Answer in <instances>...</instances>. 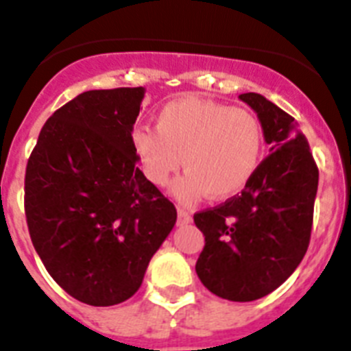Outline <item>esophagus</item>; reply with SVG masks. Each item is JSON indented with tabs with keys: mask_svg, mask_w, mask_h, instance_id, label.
I'll use <instances>...</instances> for the list:
<instances>
[{
	"mask_svg": "<svg viewBox=\"0 0 351 351\" xmlns=\"http://www.w3.org/2000/svg\"><path fill=\"white\" fill-rule=\"evenodd\" d=\"M191 221V214L182 207H178V225H188Z\"/></svg>",
	"mask_w": 351,
	"mask_h": 351,
	"instance_id": "1",
	"label": "esophagus"
}]
</instances>
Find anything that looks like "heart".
<instances>
[{
	"label": "heart",
	"instance_id": "1",
	"mask_svg": "<svg viewBox=\"0 0 351 351\" xmlns=\"http://www.w3.org/2000/svg\"><path fill=\"white\" fill-rule=\"evenodd\" d=\"M156 128L132 132V147L145 178L165 186L182 165L172 193L184 204L206 197L230 198L250 184L263 154L258 117L200 96H181L156 114Z\"/></svg>",
	"mask_w": 351,
	"mask_h": 351
}]
</instances>
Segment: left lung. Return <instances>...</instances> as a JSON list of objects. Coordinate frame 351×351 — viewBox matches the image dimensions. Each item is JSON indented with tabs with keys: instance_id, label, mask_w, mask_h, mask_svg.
Instances as JSON below:
<instances>
[{
	"instance_id": "obj_1",
	"label": "left lung",
	"mask_w": 351,
	"mask_h": 351,
	"mask_svg": "<svg viewBox=\"0 0 351 351\" xmlns=\"http://www.w3.org/2000/svg\"><path fill=\"white\" fill-rule=\"evenodd\" d=\"M239 98L258 116L271 154L241 193L193 216L206 237L195 271L214 295L250 302L283 285L306 255L318 167L290 114L258 93Z\"/></svg>"
}]
</instances>
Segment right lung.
I'll return each instance as SVG.
<instances>
[{"mask_svg":"<svg viewBox=\"0 0 351 351\" xmlns=\"http://www.w3.org/2000/svg\"><path fill=\"white\" fill-rule=\"evenodd\" d=\"M144 88L86 91L43 125L24 179L31 243L52 280L89 306L141 288L178 210L137 167Z\"/></svg>","mask_w":351,"mask_h":351,"instance_id":"1","label":"right lung"}]
</instances>
